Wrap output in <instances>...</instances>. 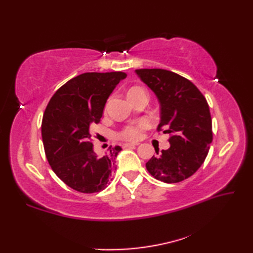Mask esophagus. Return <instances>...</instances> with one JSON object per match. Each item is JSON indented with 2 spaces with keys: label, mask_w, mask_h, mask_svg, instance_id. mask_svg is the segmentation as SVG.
Listing matches in <instances>:
<instances>
[{
  "label": "esophagus",
  "mask_w": 253,
  "mask_h": 253,
  "mask_svg": "<svg viewBox=\"0 0 253 253\" xmlns=\"http://www.w3.org/2000/svg\"><path fill=\"white\" fill-rule=\"evenodd\" d=\"M136 146H138V143H125L124 144V148H131Z\"/></svg>",
  "instance_id": "1"
}]
</instances>
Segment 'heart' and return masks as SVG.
<instances>
[{
    "mask_svg": "<svg viewBox=\"0 0 253 253\" xmlns=\"http://www.w3.org/2000/svg\"><path fill=\"white\" fill-rule=\"evenodd\" d=\"M136 92H146V90H144L142 87H139V85L132 87L129 89V91H128V98ZM148 126H149V121L141 120L139 121L136 125L128 126L125 128V129H123L121 132H118V137L121 139H124V140L136 141L138 139H140L142 130Z\"/></svg>",
    "mask_w": 253,
    "mask_h": 253,
    "instance_id": "obj_1",
    "label": "heart"
}]
</instances>
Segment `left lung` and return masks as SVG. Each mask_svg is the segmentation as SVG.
<instances>
[{
  "label": "left lung",
  "instance_id": "1",
  "mask_svg": "<svg viewBox=\"0 0 253 253\" xmlns=\"http://www.w3.org/2000/svg\"><path fill=\"white\" fill-rule=\"evenodd\" d=\"M142 82L158 96L161 122L158 131L169 133L170 147L150 159L146 168L155 179L175 184L200 169L212 142L209 104L195 84L166 69H136Z\"/></svg>",
  "mask_w": 253,
  "mask_h": 253
}]
</instances>
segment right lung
Instances as JSON below:
<instances>
[{"label": "right lung", "mask_w": 253, "mask_h": 253, "mask_svg": "<svg viewBox=\"0 0 253 253\" xmlns=\"http://www.w3.org/2000/svg\"><path fill=\"white\" fill-rule=\"evenodd\" d=\"M126 76L122 72L79 75L56 91L44 111L41 135L47 162L58 178L78 192L105 189L115 169L122 148L98 155L91 133L107 98Z\"/></svg>", "instance_id": "1"}]
</instances>
